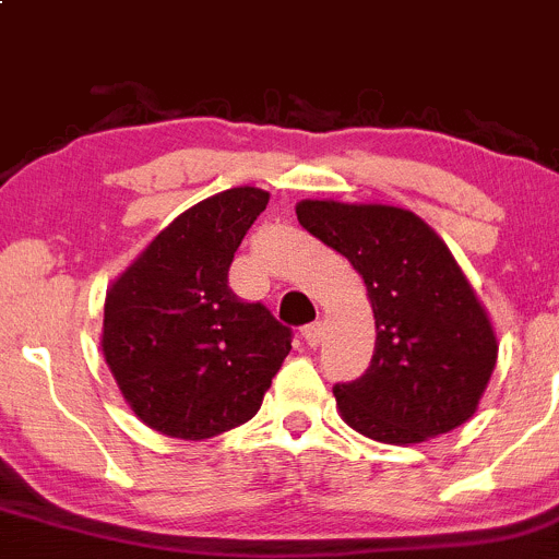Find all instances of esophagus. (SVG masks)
<instances>
[{
  "label": "esophagus",
  "instance_id": "esophagus-1",
  "mask_svg": "<svg viewBox=\"0 0 559 559\" xmlns=\"http://www.w3.org/2000/svg\"><path fill=\"white\" fill-rule=\"evenodd\" d=\"M322 333H325V325H322V322H309V325H304L301 336H304V342L309 344V347H320Z\"/></svg>",
  "mask_w": 559,
  "mask_h": 559
}]
</instances>
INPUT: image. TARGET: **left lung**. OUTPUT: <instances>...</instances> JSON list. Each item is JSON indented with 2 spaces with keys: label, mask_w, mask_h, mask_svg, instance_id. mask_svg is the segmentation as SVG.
<instances>
[{
  "label": "left lung",
  "mask_w": 559,
  "mask_h": 559,
  "mask_svg": "<svg viewBox=\"0 0 559 559\" xmlns=\"http://www.w3.org/2000/svg\"><path fill=\"white\" fill-rule=\"evenodd\" d=\"M296 215L364 277L377 322L371 366L333 388L344 423L395 447L468 423L492 377L498 336L444 239L393 204L304 199Z\"/></svg>",
  "instance_id": "obj_1"
}]
</instances>
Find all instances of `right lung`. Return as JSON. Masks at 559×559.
<instances>
[{
	"mask_svg": "<svg viewBox=\"0 0 559 559\" xmlns=\"http://www.w3.org/2000/svg\"><path fill=\"white\" fill-rule=\"evenodd\" d=\"M269 193L239 186L177 215L107 287L102 353L131 412L201 441L255 417L290 331L228 287V266Z\"/></svg>",
	"mask_w": 559,
	"mask_h": 559,
	"instance_id": "1",
	"label": "right lung"
}]
</instances>
